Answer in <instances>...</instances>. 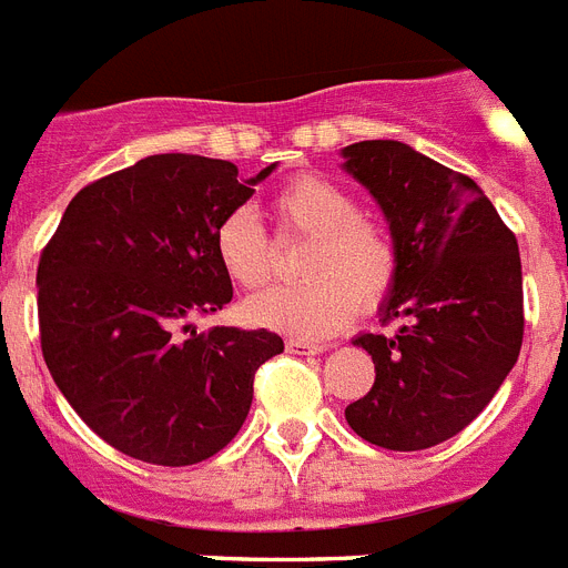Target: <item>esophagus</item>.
Returning <instances> with one entry per match:
<instances>
[{
    "instance_id": "34e87169",
    "label": "esophagus",
    "mask_w": 568,
    "mask_h": 568,
    "mask_svg": "<svg viewBox=\"0 0 568 568\" xmlns=\"http://www.w3.org/2000/svg\"><path fill=\"white\" fill-rule=\"evenodd\" d=\"M287 351L290 354L311 357V354H322V351H325V345H318V342H307V339H287Z\"/></svg>"
}]
</instances>
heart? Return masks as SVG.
Listing matches in <instances>:
<instances>
[{
  "mask_svg": "<svg viewBox=\"0 0 568 568\" xmlns=\"http://www.w3.org/2000/svg\"><path fill=\"white\" fill-rule=\"evenodd\" d=\"M281 234L311 237L298 261L304 281L284 284L243 304L252 325L281 334L322 339L377 307L397 278V246L388 229L365 217L363 205L345 185L302 173L273 196ZM211 246L220 270L234 287L257 290L273 278L275 250L266 229L250 209H232L217 220Z\"/></svg>",
  "mask_w": 568,
  "mask_h": 568,
  "instance_id": "obj_1",
  "label": "heart"
}]
</instances>
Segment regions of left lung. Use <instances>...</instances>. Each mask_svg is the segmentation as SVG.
<instances>
[{
	"label": "left lung",
	"mask_w": 568,
	"mask_h": 568,
	"mask_svg": "<svg viewBox=\"0 0 568 568\" xmlns=\"http://www.w3.org/2000/svg\"><path fill=\"white\" fill-rule=\"evenodd\" d=\"M345 168L372 191L397 246L383 325L363 334L374 386L345 409L377 447L415 453L458 435L485 409L523 348L517 237L485 191L403 142L348 144Z\"/></svg>",
	"instance_id": "obj_1"
}]
</instances>
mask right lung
Segmentation results:
<instances>
[{"label":"right lung","mask_w":568,"mask_h":568,"mask_svg":"<svg viewBox=\"0 0 568 568\" xmlns=\"http://www.w3.org/2000/svg\"><path fill=\"white\" fill-rule=\"evenodd\" d=\"M270 171L243 185L226 159L148 156L78 191L42 246V359L124 456L189 467L220 453L250 415L255 372L284 351L266 327H194L232 302L214 226Z\"/></svg>","instance_id":"obj_1"}]
</instances>
